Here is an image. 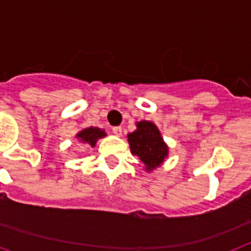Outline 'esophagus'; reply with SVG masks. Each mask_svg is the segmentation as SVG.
I'll use <instances>...</instances> for the list:
<instances>
[{
    "mask_svg": "<svg viewBox=\"0 0 251 251\" xmlns=\"http://www.w3.org/2000/svg\"><path fill=\"white\" fill-rule=\"evenodd\" d=\"M112 131H113L114 135H117V137H121V135H122V127H121V126H116V127H113V129H112Z\"/></svg>",
    "mask_w": 251,
    "mask_h": 251,
    "instance_id": "obj_1",
    "label": "esophagus"
}]
</instances>
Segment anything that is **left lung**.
<instances>
[{"label": "left lung", "instance_id": "obj_1", "mask_svg": "<svg viewBox=\"0 0 251 251\" xmlns=\"http://www.w3.org/2000/svg\"><path fill=\"white\" fill-rule=\"evenodd\" d=\"M137 130L127 134L130 151L139 157L143 169L151 173L163 165L169 153V147L164 142L159 127L151 121H139Z\"/></svg>", "mask_w": 251, "mask_h": 251}]
</instances>
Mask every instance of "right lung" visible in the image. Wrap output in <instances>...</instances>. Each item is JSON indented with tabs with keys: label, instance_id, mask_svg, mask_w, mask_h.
Here are the masks:
<instances>
[{
	"label": "right lung",
	"instance_id": "1",
	"mask_svg": "<svg viewBox=\"0 0 251 251\" xmlns=\"http://www.w3.org/2000/svg\"><path fill=\"white\" fill-rule=\"evenodd\" d=\"M106 137V133L104 129L96 127V126H90L80 129L75 135L76 142H79L80 145H87L90 147H95L99 139Z\"/></svg>",
	"mask_w": 251,
	"mask_h": 251
}]
</instances>
